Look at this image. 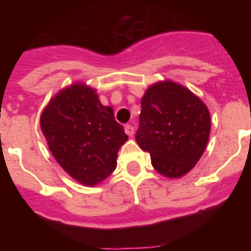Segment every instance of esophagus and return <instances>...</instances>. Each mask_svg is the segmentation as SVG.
I'll use <instances>...</instances> for the list:
<instances>
[{
    "instance_id": "1",
    "label": "esophagus",
    "mask_w": 251,
    "mask_h": 251,
    "mask_svg": "<svg viewBox=\"0 0 251 251\" xmlns=\"http://www.w3.org/2000/svg\"><path fill=\"white\" fill-rule=\"evenodd\" d=\"M125 133L129 137H133V134H134V127H133L131 125H126L125 126Z\"/></svg>"
}]
</instances>
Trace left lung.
<instances>
[{
  "mask_svg": "<svg viewBox=\"0 0 251 251\" xmlns=\"http://www.w3.org/2000/svg\"><path fill=\"white\" fill-rule=\"evenodd\" d=\"M210 131V111L191 90L172 80L148 87L136 140L158 174L169 179L188 174L204 153Z\"/></svg>",
  "mask_w": 251,
  "mask_h": 251,
  "instance_id": "obj_1",
  "label": "left lung"
}]
</instances>
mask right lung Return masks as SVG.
I'll use <instances>...</instances> for the list:
<instances>
[{
  "label": "right lung",
  "mask_w": 251,
  "mask_h": 251,
  "mask_svg": "<svg viewBox=\"0 0 251 251\" xmlns=\"http://www.w3.org/2000/svg\"><path fill=\"white\" fill-rule=\"evenodd\" d=\"M40 126L57 164L87 187L114 172L118 151L127 141L113 109L100 103L95 88L82 82L64 87L48 102Z\"/></svg>",
  "instance_id": "right-lung-1"
}]
</instances>
